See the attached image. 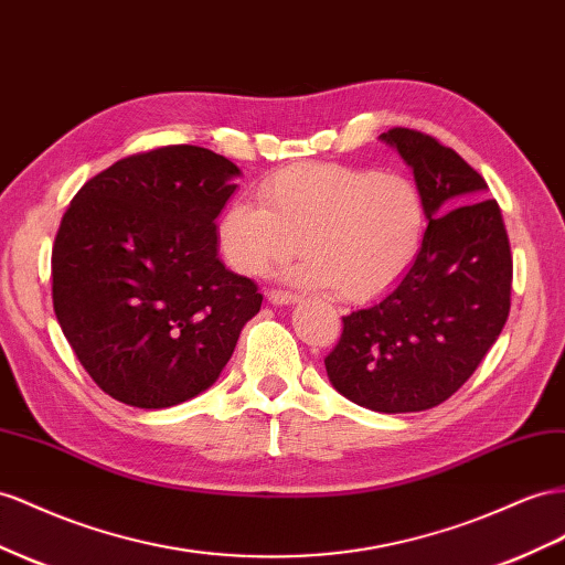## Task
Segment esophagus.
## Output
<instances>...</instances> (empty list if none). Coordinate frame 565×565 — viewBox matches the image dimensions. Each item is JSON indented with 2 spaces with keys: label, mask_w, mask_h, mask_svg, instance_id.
Wrapping results in <instances>:
<instances>
[{
  "label": "esophagus",
  "mask_w": 565,
  "mask_h": 565,
  "mask_svg": "<svg viewBox=\"0 0 565 565\" xmlns=\"http://www.w3.org/2000/svg\"><path fill=\"white\" fill-rule=\"evenodd\" d=\"M299 297L289 292V289H268V301L270 303H278V307H282V303H295Z\"/></svg>",
  "instance_id": "obj_1"
}]
</instances>
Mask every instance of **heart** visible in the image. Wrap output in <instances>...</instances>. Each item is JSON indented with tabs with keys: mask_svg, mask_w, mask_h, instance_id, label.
I'll list each match as a JSON object with an SVG mask.
<instances>
[{
	"mask_svg": "<svg viewBox=\"0 0 565 565\" xmlns=\"http://www.w3.org/2000/svg\"><path fill=\"white\" fill-rule=\"evenodd\" d=\"M258 200H235L218 223L227 264L258 276L299 249L295 278L344 299L383 295L414 266L428 231L418 185L399 173L295 163L266 178Z\"/></svg>",
	"mask_w": 565,
	"mask_h": 565,
	"instance_id": "1",
	"label": "heart"
}]
</instances>
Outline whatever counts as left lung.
Here are the masks:
<instances>
[{"instance_id": "8db88e82", "label": "left lung", "mask_w": 565, "mask_h": 565, "mask_svg": "<svg viewBox=\"0 0 565 565\" xmlns=\"http://www.w3.org/2000/svg\"><path fill=\"white\" fill-rule=\"evenodd\" d=\"M383 140L414 169L428 231L399 285L342 318L326 371L349 402L411 414L459 392L497 342L513 258L497 200H484L487 182L451 147L414 128H392Z\"/></svg>"}]
</instances>
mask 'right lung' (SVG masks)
Instances as JSON below:
<instances>
[{
    "instance_id": "1",
    "label": "right lung",
    "mask_w": 565,
    "mask_h": 565,
    "mask_svg": "<svg viewBox=\"0 0 565 565\" xmlns=\"http://www.w3.org/2000/svg\"><path fill=\"white\" fill-rule=\"evenodd\" d=\"M235 175L211 149L169 145L116 161L71 200L52 247L54 313L114 399H192L216 383L262 309L256 282L216 256V216Z\"/></svg>"
}]
</instances>
